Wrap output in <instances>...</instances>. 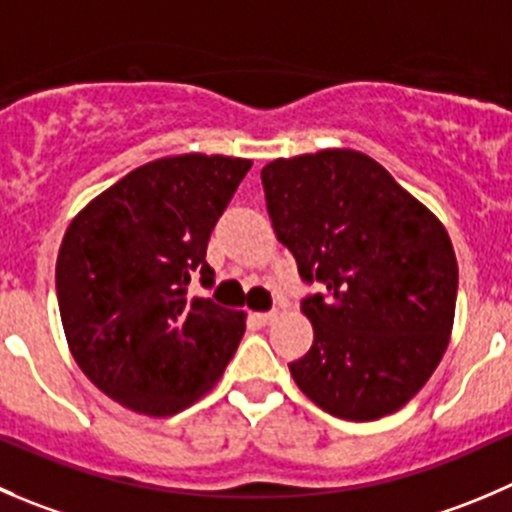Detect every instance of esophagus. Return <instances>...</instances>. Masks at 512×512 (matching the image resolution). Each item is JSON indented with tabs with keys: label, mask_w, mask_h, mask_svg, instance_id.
Wrapping results in <instances>:
<instances>
[{
	"label": "esophagus",
	"mask_w": 512,
	"mask_h": 512,
	"mask_svg": "<svg viewBox=\"0 0 512 512\" xmlns=\"http://www.w3.org/2000/svg\"><path fill=\"white\" fill-rule=\"evenodd\" d=\"M277 317V310H267V312H255V320L262 322V325H267V322H272Z\"/></svg>",
	"instance_id": "1"
}]
</instances>
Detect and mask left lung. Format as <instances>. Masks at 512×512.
Returning a JSON list of instances; mask_svg holds the SVG:
<instances>
[{"instance_id":"obj_1","label":"left lung","mask_w":512,"mask_h":512,"mask_svg":"<svg viewBox=\"0 0 512 512\" xmlns=\"http://www.w3.org/2000/svg\"><path fill=\"white\" fill-rule=\"evenodd\" d=\"M277 240L302 282L315 342L297 388L342 420H377L423 388L453 330L458 260L438 217L372 157L322 150L262 167Z\"/></svg>"}]
</instances>
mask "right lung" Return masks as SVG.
Returning <instances> with one entry per match:
<instances>
[{"mask_svg": "<svg viewBox=\"0 0 512 512\" xmlns=\"http://www.w3.org/2000/svg\"><path fill=\"white\" fill-rule=\"evenodd\" d=\"M250 160L180 155L122 177L64 232L57 300L84 375L124 408L167 418L225 372L245 315L190 295L215 285L207 242Z\"/></svg>", "mask_w": 512, "mask_h": 512, "instance_id": "1", "label": "right lung"}]
</instances>
